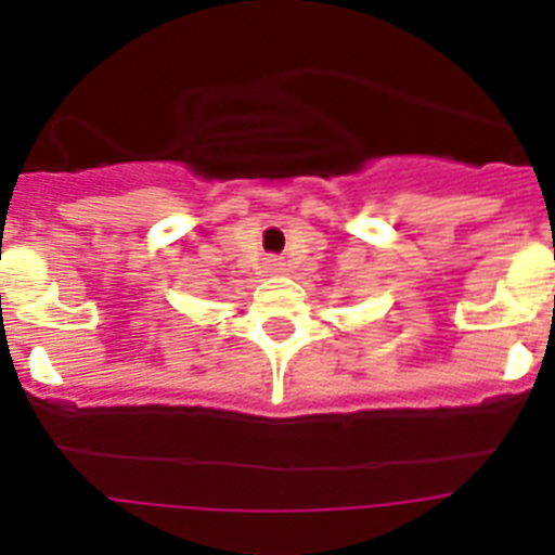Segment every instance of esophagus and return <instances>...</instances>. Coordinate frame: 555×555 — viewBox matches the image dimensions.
<instances>
[{
  "mask_svg": "<svg viewBox=\"0 0 555 555\" xmlns=\"http://www.w3.org/2000/svg\"><path fill=\"white\" fill-rule=\"evenodd\" d=\"M269 269H272V272H283V263L281 261H272V263H269Z\"/></svg>",
  "mask_w": 555,
  "mask_h": 555,
  "instance_id": "esophagus-1",
  "label": "esophagus"
}]
</instances>
